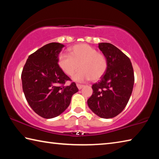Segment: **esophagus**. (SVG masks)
Returning a JSON list of instances; mask_svg holds the SVG:
<instances>
[{"label":"esophagus","instance_id":"esophagus-1","mask_svg":"<svg viewBox=\"0 0 159 159\" xmlns=\"http://www.w3.org/2000/svg\"><path fill=\"white\" fill-rule=\"evenodd\" d=\"M76 85H77V87H78V88H79V90L81 89V88H83V86H84V85H82V84H79V83H77Z\"/></svg>","mask_w":159,"mask_h":159}]
</instances>
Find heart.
Here are the masks:
<instances>
[{"label":"heart","mask_w":159,"mask_h":159,"mask_svg":"<svg viewBox=\"0 0 159 159\" xmlns=\"http://www.w3.org/2000/svg\"><path fill=\"white\" fill-rule=\"evenodd\" d=\"M69 54H61L58 64L68 76H72L78 69H80L74 76L77 81L90 79L93 81L103 76L107 69L105 55L97 51L95 48L85 43L74 45L69 49Z\"/></svg>","instance_id":"heart-1"}]
</instances>
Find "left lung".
I'll return each mask as SVG.
<instances>
[{
	"label": "left lung",
	"mask_w": 159,
	"mask_h": 159,
	"mask_svg": "<svg viewBox=\"0 0 159 159\" xmlns=\"http://www.w3.org/2000/svg\"><path fill=\"white\" fill-rule=\"evenodd\" d=\"M98 47L107 58V69L101 80L92 85L93 93L88 105L98 116L111 118L127 105L133 92L134 71L130 59L114 45L101 43Z\"/></svg>",
	"instance_id": "8db88e82"
}]
</instances>
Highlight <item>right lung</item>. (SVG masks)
I'll use <instances>...</instances> for the list:
<instances>
[{
	"mask_svg": "<svg viewBox=\"0 0 159 159\" xmlns=\"http://www.w3.org/2000/svg\"><path fill=\"white\" fill-rule=\"evenodd\" d=\"M64 47L50 43L29 56L21 72L23 92L26 101L38 115L52 118L69 106L71 97L79 91L76 83H65L70 78L58 64L59 54Z\"/></svg>",
	"mask_w": 159,
	"mask_h": 159,
	"instance_id": "add662e5",
	"label": "right lung"
}]
</instances>
